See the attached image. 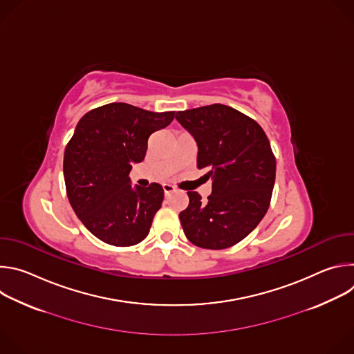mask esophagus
I'll return each mask as SVG.
<instances>
[{"mask_svg":"<svg viewBox=\"0 0 354 354\" xmlns=\"http://www.w3.org/2000/svg\"><path fill=\"white\" fill-rule=\"evenodd\" d=\"M162 189H164L165 196H168V194H171L172 192H175V187H174L172 185H169V183H164V185H162Z\"/></svg>","mask_w":354,"mask_h":354,"instance_id":"esophagus-1","label":"esophagus"}]
</instances>
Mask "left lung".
I'll return each mask as SVG.
<instances>
[{"label":"left lung","mask_w":354,"mask_h":354,"mask_svg":"<svg viewBox=\"0 0 354 354\" xmlns=\"http://www.w3.org/2000/svg\"><path fill=\"white\" fill-rule=\"evenodd\" d=\"M194 137L197 168L213 179L207 201L187 192L179 220L186 238L205 249H225L257 228L274 186L276 158L263 129L231 106L214 104L176 112Z\"/></svg>","instance_id":"left-lung-1"}]
</instances>
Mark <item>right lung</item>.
Here are the masks:
<instances>
[{
	"label": "right lung",
	"instance_id": "obj_1",
	"mask_svg": "<svg viewBox=\"0 0 354 354\" xmlns=\"http://www.w3.org/2000/svg\"><path fill=\"white\" fill-rule=\"evenodd\" d=\"M175 112L156 113L115 102L85 113L64 151L70 205L97 239L131 246L149 232L164 200L162 186L131 187V165L145 157L148 137L167 127Z\"/></svg>",
	"mask_w": 354,
	"mask_h": 354
}]
</instances>
